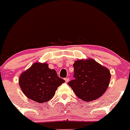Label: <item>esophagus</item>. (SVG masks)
<instances>
[{"label": "esophagus", "mask_w": 130, "mask_h": 130, "mask_svg": "<svg viewBox=\"0 0 130 130\" xmlns=\"http://www.w3.org/2000/svg\"><path fill=\"white\" fill-rule=\"evenodd\" d=\"M65 80L66 83H68V82L69 81V78H68V77H67V78H65Z\"/></svg>", "instance_id": "esophagus-1"}]
</instances>
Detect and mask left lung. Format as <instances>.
<instances>
[{
  "label": "left lung",
  "mask_w": 130,
  "mask_h": 130,
  "mask_svg": "<svg viewBox=\"0 0 130 130\" xmlns=\"http://www.w3.org/2000/svg\"><path fill=\"white\" fill-rule=\"evenodd\" d=\"M74 79L68 83L76 95L84 101L99 98L108 89L110 71L93 59H79L73 64Z\"/></svg>",
  "instance_id": "8db88e82"
}]
</instances>
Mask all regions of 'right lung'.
I'll use <instances>...</instances> for the list:
<instances>
[{
  "label": "right lung",
  "mask_w": 130,
  "mask_h": 130,
  "mask_svg": "<svg viewBox=\"0 0 130 130\" xmlns=\"http://www.w3.org/2000/svg\"><path fill=\"white\" fill-rule=\"evenodd\" d=\"M65 80L58 77L47 63L35 62L19 77V85L24 95L38 103L51 100L57 89Z\"/></svg>",
  "instance_id": "obj_1"
}]
</instances>
